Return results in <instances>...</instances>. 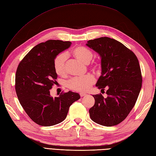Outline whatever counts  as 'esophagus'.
Listing matches in <instances>:
<instances>
[{
    "mask_svg": "<svg viewBox=\"0 0 156 156\" xmlns=\"http://www.w3.org/2000/svg\"><path fill=\"white\" fill-rule=\"evenodd\" d=\"M79 94H80V97H84V96L86 95V94L84 93H81Z\"/></svg>",
    "mask_w": 156,
    "mask_h": 156,
    "instance_id": "obj_1",
    "label": "esophagus"
}]
</instances>
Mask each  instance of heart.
Listing matches in <instances>:
<instances>
[{
	"mask_svg": "<svg viewBox=\"0 0 156 156\" xmlns=\"http://www.w3.org/2000/svg\"><path fill=\"white\" fill-rule=\"evenodd\" d=\"M72 53L75 58L85 63H89L93 57L92 51L84 46L75 48ZM67 57L68 55L66 52H62L56 55L55 58L54 62V69L55 73L60 76H63L66 74V63ZM93 67L95 69H100L101 63L98 62L94 63ZM94 82H95V79L94 76L88 74L83 77H76L71 79L67 82V85L68 88L73 90L78 91V92H85L90 88Z\"/></svg>",
	"mask_w": 156,
	"mask_h": 156,
	"instance_id": "obj_1",
	"label": "heart"
}]
</instances>
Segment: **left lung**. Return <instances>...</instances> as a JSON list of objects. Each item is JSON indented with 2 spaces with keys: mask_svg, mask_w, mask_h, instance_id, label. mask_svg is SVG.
I'll return each mask as SVG.
<instances>
[{
  "mask_svg": "<svg viewBox=\"0 0 156 156\" xmlns=\"http://www.w3.org/2000/svg\"><path fill=\"white\" fill-rule=\"evenodd\" d=\"M87 45L101 56L102 73L96 86L101 90L107 89L108 95H93L95 102L89 109L90 117L102 126H115L128 116L141 90L138 59L124 44L108 37L89 40Z\"/></svg>",
  "mask_w": 156,
  "mask_h": 156,
  "instance_id": "8db88e82",
  "label": "left lung"
}]
</instances>
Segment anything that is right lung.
<instances>
[{"instance_id":"right-lung-1","label":"right lung","mask_w":156,"mask_h":156,"mask_svg":"<svg viewBox=\"0 0 156 156\" xmlns=\"http://www.w3.org/2000/svg\"><path fill=\"white\" fill-rule=\"evenodd\" d=\"M71 41L49 40L34 47L22 59L15 77V90L26 114L43 126H54L66 119L70 106L80 98L77 93L50 95L57 83L54 62L56 55L69 48Z\"/></svg>"}]
</instances>
